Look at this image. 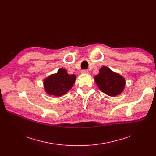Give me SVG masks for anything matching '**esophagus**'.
Segmentation results:
<instances>
[{
  "label": "esophagus",
  "instance_id": "34e87169",
  "mask_svg": "<svg viewBox=\"0 0 156 156\" xmlns=\"http://www.w3.org/2000/svg\"><path fill=\"white\" fill-rule=\"evenodd\" d=\"M81 73L82 74H88V71L87 69H83L81 71Z\"/></svg>",
  "mask_w": 156,
  "mask_h": 156
}]
</instances>
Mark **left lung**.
<instances>
[{
  "instance_id": "left-lung-1",
  "label": "left lung",
  "mask_w": 156,
  "mask_h": 156,
  "mask_svg": "<svg viewBox=\"0 0 156 156\" xmlns=\"http://www.w3.org/2000/svg\"><path fill=\"white\" fill-rule=\"evenodd\" d=\"M94 79L101 90L111 97L122 93L125 87V79L107 66L102 67Z\"/></svg>"
}]
</instances>
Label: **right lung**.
Returning a JSON list of instances; mask_svg holds the SVG:
<instances>
[{
  "label": "right lung",
  "instance_id": "1",
  "mask_svg": "<svg viewBox=\"0 0 156 156\" xmlns=\"http://www.w3.org/2000/svg\"><path fill=\"white\" fill-rule=\"evenodd\" d=\"M76 75H68L67 71L61 68L44 81L45 92L51 95L60 97L66 94L75 84Z\"/></svg>",
  "mask_w": 156,
  "mask_h": 156
}]
</instances>
